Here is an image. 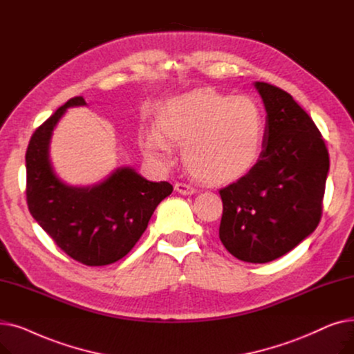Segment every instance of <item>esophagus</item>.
Listing matches in <instances>:
<instances>
[{
    "mask_svg": "<svg viewBox=\"0 0 354 354\" xmlns=\"http://www.w3.org/2000/svg\"><path fill=\"white\" fill-rule=\"evenodd\" d=\"M175 189H176V192H179L182 195H192L196 192V189L194 187H191L189 183H183V182H176Z\"/></svg>",
    "mask_w": 354,
    "mask_h": 354,
    "instance_id": "1",
    "label": "esophagus"
}]
</instances>
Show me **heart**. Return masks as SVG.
<instances>
[{
	"label": "heart",
	"instance_id": "obj_1",
	"mask_svg": "<svg viewBox=\"0 0 354 354\" xmlns=\"http://www.w3.org/2000/svg\"><path fill=\"white\" fill-rule=\"evenodd\" d=\"M158 130L147 132L143 153L166 166L174 145H183V162L198 179L231 183L248 175L263 155L266 116L248 96L198 88L167 100L158 111Z\"/></svg>",
	"mask_w": 354,
	"mask_h": 354
}]
</instances>
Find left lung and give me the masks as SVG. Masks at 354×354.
<instances>
[{"mask_svg":"<svg viewBox=\"0 0 354 354\" xmlns=\"http://www.w3.org/2000/svg\"><path fill=\"white\" fill-rule=\"evenodd\" d=\"M254 86L267 111L263 155L219 191V239L241 261L264 264L317 228L330 159L320 130L291 95L264 82Z\"/></svg>","mask_w":354,"mask_h":354,"instance_id":"1","label":"left lung"}]
</instances>
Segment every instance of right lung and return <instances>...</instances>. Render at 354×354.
I'll return each instance as SVG.
<instances>
[{
    "label": "right lung",
    "mask_w": 354,
    "mask_h": 354,
    "mask_svg": "<svg viewBox=\"0 0 354 354\" xmlns=\"http://www.w3.org/2000/svg\"><path fill=\"white\" fill-rule=\"evenodd\" d=\"M82 96L70 99L32 133L27 153V205L32 218L68 257L100 267L119 261L147 228L159 203L174 191L169 182H151L132 167H119L93 187H68L50 160L53 130Z\"/></svg>",
    "instance_id": "right-lung-1"
}]
</instances>
